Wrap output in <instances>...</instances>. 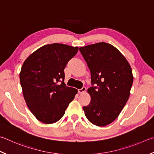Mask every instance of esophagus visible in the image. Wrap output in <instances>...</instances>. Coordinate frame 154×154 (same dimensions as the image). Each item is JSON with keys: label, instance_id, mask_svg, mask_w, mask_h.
<instances>
[{"label": "esophagus", "instance_id": "1", "mask_svg": "<svg viewBox=\"0 0 154 154\" xmlns=\"http://www.w3.org/2000/svg\"><path fill=\"white\" fill-rule=\"evenodd\" d=\"M85 90H86V88H85V87H83V88H82V89H78V92H79V94H83V92H84Z\"/></svg>", "mask_w": 154, "mask_h": 154}]
</instances>
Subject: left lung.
I'll return each instance as SVG.
<instances>
[{
	"mask_svg": "<svg viewBox=\"0 0 154 154\" xmlns=\"http://www.w3.org/2000/svg\"><path fill=\"white\" fill-rule=\"evenodd\" d=\"M79 50L90 70L93 85L88 89L91 102L83 109L89 122L104 127L119 116L128 101L133 82L132 69L121 52L110 44L99 42Z\"/></svg>",
	"mask_w": 154,
	"mask_h": 154,
	"instance_id": "obj_1",
	"label": "left lung"
}]
</instances>
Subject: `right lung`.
Wrapping results in <instances>:
<instances>
[{
  "label": "right lung",
  "instance_id": "obj_1",
  "mask_svg": "<svg viewBox=\"0 0 154 154\" xmlns=\"http://www.w3.org/2000/svg\"><path fill=\"white\" fill-rule=\"evenodd\" d=\"M78 49L63 44H47L22 65L19 78L24 99L33 116L43 123L59 121L77 93L64 82V69Z\"/></svg>",
  "mask_w": 154,
  "mask_h": 154
}]
</instances>
